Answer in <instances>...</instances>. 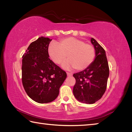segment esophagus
Instances as JSON below:
<instances>
[{
    "label": "esophagus",
    "instance_id": "34e87169",
    "mask_svg": "<svg viewBox=\"0 0 132 132\" xmlns=\"http://www.w3.org/2000/svg\"><path fill=\"white\" fill-rule=\"evenodd\" d=\"M67 75H68V76H72L73 75H72V73H71L67 72Z\"/></svg>",
    "mask_w": 132,
    "mask_h": 132
}]
</instances>
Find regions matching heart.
<instances>
[{
  "label": "heart",
  "instance_id": "heart-1",
  "mask_svg": "<svg viewBox=\"0 0 132 132\" xmlns=\"http://www.w3.org/2000/svg\"><path fill=\"white\" fill-rule=\"evenodd\" d=\"M50 59L56 64H60L66 58L69 59L62 63L64 69L75 68L77 70L87 68L95 56V49L81 39L69 37L61 39L58 45L50 44L48 48Z\"/></svg>",
  "mask_w": 132,
  "mask_h": 132
}]
</instances>
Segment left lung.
Returning <instances> with one entry per match:
<instances>
[{"instance_id": "left-lung-1", "label": "left lung", "mask_w": 132, "mask_h": 132, "mask_svg": "<svg viewBox=\"0 0 132 132\" xmlns=\"http://www.w3.org/2000/svg\"><path fill=\"white\" fill-rule=\"evenodd\" d=\"M91 42L95 49V57L87 68L73 75L76 84L73 90L78 101L89 104L95 103L104 95L109 75L105 51L95 39L91 38Z\"/></svg>"}]
</instances>
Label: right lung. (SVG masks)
Segmentation results:
<instances>
[{"instance_id":"obj_1","label":"right lung","mask_w":132,"mask_h":132,"mask_svg":"<svg viewBox=\"0 0 132 132\" xmlns=\"http://www.w3.org/2000/svg\"><path fill=\"white\" fill-rule=\"evenodd\" d=\"M51 41L49 38H38L30 44L22 57L24 88L29 97L40 104L54 101L67 77L65 71L49 58Z\"/></svg>"}]
</instances>
